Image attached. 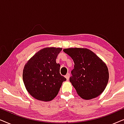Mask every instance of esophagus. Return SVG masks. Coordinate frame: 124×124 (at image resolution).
Returning a JSON list of instances; mask_svg holds the SVG:
<instances>
[{"label":"esophagus","instance_id":"1","mask_svg":"<svg viewBox=\"0 0 124 124\" xmlns=\"http://www.w3.org/2000/svg\"><path fill=\"white\" fill-rule=\"evenodd\" d=\"M69 77H70V74H69V73H67V74H66L65 78H67V80H68V79H69Z\"/></svg>","mask_w":124,"mask_h":124}]
</instances>
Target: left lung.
Returning <instances> with one entry per match:
<instances>
[{
    "label": "left lung",
    "mask_w": 124,
    "mask_h": 124,
    "mask_svg": "<svg viewBox=\"0 0 124 124\" xmlns=\"http://www.w3.org/2000/svg\"><path fill=\"white\" fill-rule=\"evenodd\" d=\"M73 60L74 69L69 81L82 99L97 97L106 89L109 73L106 64L91 50L70 48L63 50Z\"/></svg>",
    "instance_id": "obj_1"
}]
</instances>
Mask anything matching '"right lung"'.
Segmentation results:
<instances>
[{
    "mask_svg": "<svg viewBox=\"0 0 124 124\" xmlns=\"http://www.w3.org/2000/svg\"><path fill=\"white\" fill-rule=\"evenodd\" d=\"M62 48H45L37 52L25 64L23 78L25 87L39 101H48L58 94L67 79L60 73V65L56 59Z\"/></svg>",
    "mask_w": 124,
    "mask_h": 124,
    "instance_id": "1",
    "label": "right lung"
}]
</instances>
